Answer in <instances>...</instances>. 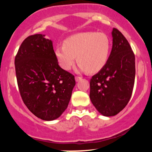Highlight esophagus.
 <instances>
[{
  "instance_id": "1",
  "label": "esophagus",
  "mask_w": 152,
  "mask_h": 152,
  "mask_svg": "<svg viewBox=\"0 0 152 152\" xmlns=\"http://www.w3.org/2000/svg\"><path fill=\"white\" fill-rule=\"evenodd\" d=\"M76 78V81H79L82 79V77H81V76H76V78Z\"/></svg>"
}]
</instances>
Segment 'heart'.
<instances>
[{
	"label": "heart",
	"mask_w": 152,
	"mask_h": 152,
	"mask_svg": "<svg viewBox=\"0 0 152 152\" xmlns=\"http://www.w3.org/2000/svg\"><path fill=\"white\" fill-rule=\"evenodd\" d=\"M110 47V41L106 34L81 33L68 38L64 44L58 45L56 49V56L64 70H70L77 60L80 70L94 73L106 64Z\"/></svg>",
	"instance_id": "b5f03b06"
}]
</instances>
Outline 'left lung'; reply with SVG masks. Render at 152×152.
I'll use <instances>...</instances> for the list:
<instances>
[{
  "label": "left lung",
  "mask_w": 152,
  "mask_h": 152,
  "mask_svg": "<svg viewBox=\"0 0 152 152\" xmlns=\"http://www.w3.org/2000/svg\"><path fill=\"white\" fill-rule=\"evenodd\" d=\"M113 46L104 67L90 80V99L100 114L115 116L132 96L135 79V56L118 29L113 28Z\"/></svg>",
  "instance_id": "obj_1"
}]
</instances>
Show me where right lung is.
Segmentation results:
<instances>
[{
  "instance_id": "add662e5",
  "label": "right lung",
  "mask_w": 152,
  "mask_h": 152,
  "mask_svg": "<svg viewBox=\"0 0 152 152\" xmlns=\"http://www.w3.org/2000/svg\"><path fill=\"white\" fill-rule=\"evenodd\" d=\"M35 34L23 41L15 58L17 83L25 105L45 121L56 119L67 109L74 76L58 65L53 43Z\"/></svg>"
}]
</instances>
